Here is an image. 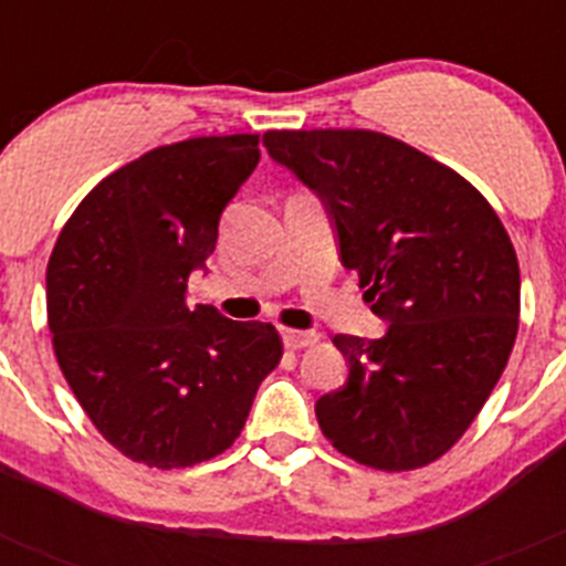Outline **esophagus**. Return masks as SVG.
Masks as SVG:
<instances>
[{
	"label": "esophagus",
	"mask_w": 566,
	"mask_h": 566,
	"mask_svg": "<svg viewBox=\"0 0 566 566\" xmlns=\"http://www.w3.org/2000/svg\"><path fill=\"white\" fill-rule=\"evenodd\" d=\"M280 337H283V345L292 348V352H297V348H308V345H314L319 339L317 332H294V328H283Z\"/></svg>",
	"instance_id": "34e87169"
}]
</instances>
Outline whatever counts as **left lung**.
Listing matches in <instances>:
<instances>
[{
	"label": "left lung",
	"instance_id": "1",
	"mask_svg": "<svg viewBox=\"0 0 566 566\" xmlns=\"http://www.w3.org/2000/svg\"><path fill=\"white\" fill-rule=\"evenodd\" d=\"M269 158L326 207L382 337L337 334L348 379L314 405L339 453L377 470L442 457L496 388L518 332V260L462 175L368 129H272Z\"/></svg>",
	"mask_w": 566,
	"mask_h": 566
}]
</instances>
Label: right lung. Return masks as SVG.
I'll return each mask as SVG.
<instances>
[{
	"label": "right lung",
	"mask_w": 566,
	"mask_h": 566,
	"mask_svg": "<svg viewBox=\"0 0 566 566\" xmlns=\"http://www.w3.org/2000/svg\"><path fill=\"white\" fill-rule=\"evenodd\" d=\"M258 135L158 147L78 203L48 263L59 368L102 437L149 468H189L240 437L283 345L269 323L189 308Z\"/></svg>",
	"instance_id": "obj_1"
}]
</instances>
